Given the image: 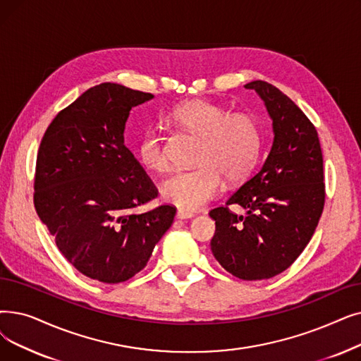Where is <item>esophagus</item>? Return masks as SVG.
<instances>
[{
  "mask_svg": "<svg viewBox=\"0 0 361 361\" xmlns=\"http://www.w3.org/2000/svg\"><path fill=\"white\" fill-rule=\"evenodd\" d=\"M195 214L189 212V211H184V209H178L177 211V218L178 219H187V218H193Z\"/></svg>",
  "mask_w": 361,
  "mask_h": 361,
  "instance_id": "34e87169",
  "label": "esophagus"
}]
</instances>
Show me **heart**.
Here are the masks:
<instances>
[{
  "label": "heart",
  "instance_id": "1",
  "mask_svg": "<svg viewBox=\"0 0 361 361\" xmlns=\"http://www.w3.org/2000/svg\"><path fill=\"white\" fill-rule=\"evenodd\" d=\"M176 127L200 137L193 169L177 171L162 184L166 202L181 209L205 207L221 190L223 177L230 183L247 178L261 153V130L257 119L246 112L228 114L227 109L208 100L193 99L178 104L169 114ZM137 158L153 172L169 168L164 135L150 128L138 140Z\"/></svg>",
  "mask_w": 361,
  "mask_h": 361
}]
</instances>
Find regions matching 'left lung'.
I'll use <instances>...</instances> for the list:
<instances>
[{"instance_id": "8db88e82", "label": "left lung", "mask_w": 361, "mask_h": 361, "mask_svg": "<svg viewBox=\"0 0 361 361\" xmlns=\"http://www.w3.org/2000/svg\"><path fill=\"white\" fill-rule=\"evenodd\" d=\"M245 88L264 100L274 142L257 174L209 211L211 250L233 276L261 280L289 269L316 231L326 197L323 154L316 127L286 94L265 81ZM230 204H240L247 215L231 213Z\"/></svg>"}]
</instances>
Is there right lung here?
I'll list each match as a JSON object with an SVG mask.
<instances>
[{"instance_id":"1","label":"right lung","mask_w":361,"mask_h":361,"mask_svg":"<svg viewBox=\"0 0 361 361\" xmlns=\"http://www.w3.org/2000/svg\"><path fill=\"white\" fill-rule=\"evenodd\" d=\"M153 94L114 82L60 111L37 154L34 205L61 252L84 276L119 283L142 271L177 208H135L159 192L123 143L134 106Z\"/></svg>"}]
</instances>
